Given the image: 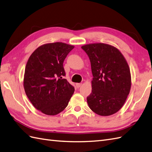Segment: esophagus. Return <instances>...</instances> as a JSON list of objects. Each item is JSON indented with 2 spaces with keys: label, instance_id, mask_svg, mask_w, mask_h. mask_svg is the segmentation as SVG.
I'll return each mask as SVG.
<instances>
[{
  "label": "esophagus",
  "instance_id": "34e87169",
  "mask_svg": "<svg viewBox=\"0 0 152 152\" xmlns=\"http://www.w3.org/2000/svg\"><path fill=\"white\" fill-rule=\"evenodd\" d=\"M77 88H80L81 86V83H76V84Z\"/></svg>",
  "mask_w": 152,
  "mask_h": 152
}]
</instances>
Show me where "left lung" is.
I'll return each instance as SVG.
<instances>
[{"mask_svg": "<svg viewBox=\"0 0 152 152\" xmlns=\"http://www.w3.org/2000/svg\"><path fill=\"white\" fill-rule=\"evenodd\" d=\"M91 64L92 92L87 98L89 108L102 116L119 111L129 94L130 68L123 54L114 46L98 43L81 47Z\"/></svg>", "mask_w": 152, "mask_h": 152, "instance_id": "1", "label": "left lung"}]
</instances>
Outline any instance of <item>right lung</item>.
Listing matches in <instances>:
<instances>
[{"instance_id": "add662e5", "label": "right lung", "mask_w": 152, "mask_h": 152, "mask_svg": "<svg viewBox=\"0 0 152 152\" xmlns=\"http://www.w3.org/2000/svg\"><path fill=\"white\" fill-rule=\"evenodd\" d=\"M74 48L62 42L42 45L27 62L24 78L26 94L33 105L46 115H54L63 111L75 91L63 77L64 60Z\"/></svg>"}]
</instances>
